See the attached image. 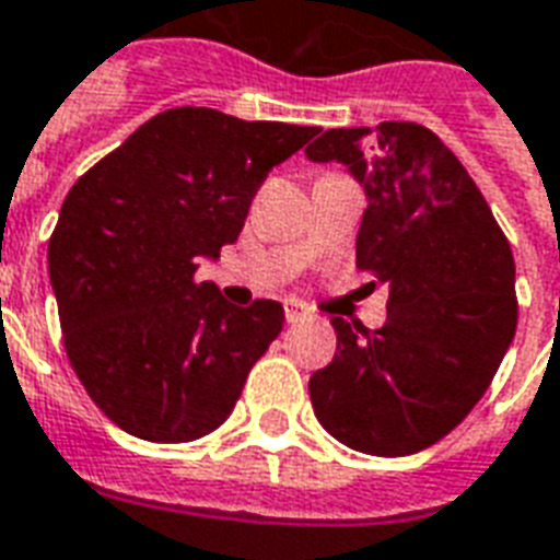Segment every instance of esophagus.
Segmentation results:
<instances>
[{"mask_svg":"<svg viewBox=\"0 0 560 560\" xmlns=\"http://www.w3.org/2000/svg\"><path fill=\"white\" fill-rule=\"evenodd\" d=\"M308 317V312H305L303 303H296V300H284V320L288 324H300V320H305Z\"/></svg>","mask_w":560,"mask_h":560,"instance_id":"esophagus-1","label":"esophagus"}]
</instances>
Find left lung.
<instances>
[{"label":"left lung","instance_id":"left-lung-1","mask_svg":"<svg viewBox=\"0 0 560 560\" xmlns=\"http://www.w3.org/2000/svg\"><path fill=\"white\" fill-rule=\"evenodd\" d=\"M369 207L357 267L389 284L387 324L332 317L339 348L308 381L320 425L369 456L420 453L482 399L516 336V264L462 161L417 122L317 128Z\"/></svg>","mask_w":560,"mask_h":560}]
</instances>
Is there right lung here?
<instances>
[{"mask_svg":"<svg viewBox=\"0 0 560 560\" xmlns=\"http://www.w3.org/2000/svg\"><path fill=\"white\" fill-rule=\"evenodd\" d=\"M312 135L173 107L71 185L47 245L50 284L68 363L122 432L185 444L231 417L284 308L224 303L195 279L197 260L236 243L267 173Z\"/></svg>","mask_w":560,"mask_h":560,"instance_id":"add662e5","label":"right lung"}]
</instances>
